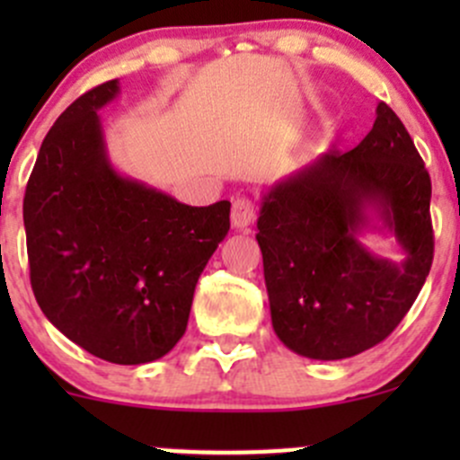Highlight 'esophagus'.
Listing matches in <instances>:
<instances>
[{
	"mask_svg": "<svg viewBox=\"0 0 460 460\" xmlns=\"http://www.w3.org/2000/svg\"><path fill=\"white\" fill-rule=\"evenodd\" d=\"M258 217V208L253 200H249V198H238V200H234V208H231V225L235 226V229L240 231H247L249 226L256 222Z\"/></svg>",
	"mask_w": 460,
	"mask_h": 460,
	"instance_id": "obj_1",
	"label": "esophagus"
}]
</instances>
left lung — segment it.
<instances>
[{"label": "left lung", "mask_w": 460, "mask_h": 460, "mask_svg": "<svg viewBox=\"0 0 460 460\" xmlns=\"http://www.w3.org/2000/svg\"><path fill=\"white\" fill-rule=\"evenodd\" d=\"M429 200L423 157L385 102L358 146L329 148L278 182L262 198L256 234L278 338L316 360L349 358L383 342L431 269ZM369 208L408 253L401 265L359 244Z\"/></svg>", "instance_id": "left-lung-1"}]
</instances>
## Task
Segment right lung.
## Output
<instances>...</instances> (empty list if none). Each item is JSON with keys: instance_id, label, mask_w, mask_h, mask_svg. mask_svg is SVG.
I'll return each instance as SVG.
<instances>
[{"instance_id": "add662e5", "label": "right lung", "mask_w": 460, "mask_h": 460, "mask_svg": "<svg viewBox=\"0 0 460 460\" xmlns=\"http://www.w3.org/2000/svg\"><path fill=\"white\" fill-rule=\"evenodd\" d=\"M118 93V80L91 88L46 133L26 184V249L44 316L97 358L142 365L187 332L231 202L189 207L122 178L97 115Z\"/></svg>"}]
</instances>
